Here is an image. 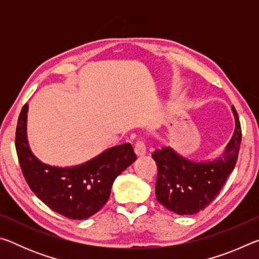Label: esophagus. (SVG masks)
Returning <instances> with one entry per match:
<instances>
[{
	"instance_id": "1",
	"label": "esophagus",
	"mask_w": 259,
	"mask_h": 259,
	"mask_svg": "<svg viewBox=\"0 0 259 259\" xmlns=\"http://www.w3.org/2000/svg\"><path fill=\"white\" fill-rule=\"evenodd\" d=\"M135 153L136 155L138 157L140 156H144L146 154V147H145V144L143 142H137L135 145Z\"/></svg>"
}]
</instances>
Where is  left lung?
I'll use <instances>...</instances> for the list:
<instances>
[{
	"instance_id": "left-lung-1",
	"label": "left lung",
	"mask_w": 259,
	"mask_h": 259,
	"mask_svg": "<svg viewBox=\"0 0 259 259\" xmlns=\"http://www.w3.org/2000/svg\"><path fill=\"white\" fill-rule=\"evenodd\" d=\"M233 136L224 152L213 160L187 159L172 147H163L152 154L157 166L156 200L177 214H193L203 210L216 198L233 171L241 143V126L234 106Z\"/></svg>"
}]
</instances>
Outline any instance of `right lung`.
<instances>
[{"label": "right lung", "instance_id": "add662e5", "mask_svg": "<svg viewBox=\"0 0 259 259\" xmlns=\"http://www.w3.org/2000/svg\"><path fill=\"white\" fill-rule=\"evenodd\" d=\"M26 104L16 130V150L30 190L51 210L71 219H87L108 201L113 183L136 161L130 144L107 148L93 159L71 166L51 165L35 156L27 138Z\"/></svg>", "mask_w": 259, "mask_h": 259}]
</instances>
